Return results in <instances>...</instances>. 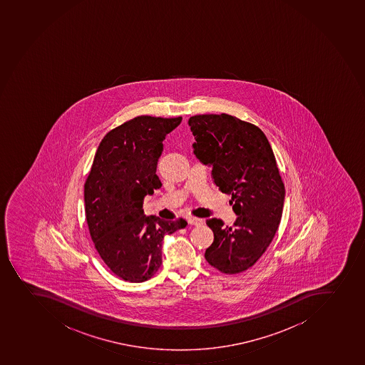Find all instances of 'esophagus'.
<instances>
[{
    "label": "esophagus",
    "mask_w": 365,
    "mask_h": 365,
    "mask_svg": "<svg viewBox=\"0 0 365 365\" xmlns=\"http://www.w3.org/2000/svg\"><path fill=\"white\" fill-rule=\"evenodd\" d=\"M187 223L190 225H203V220L197 217H187Z\"/></svg>",
    "instance_id": "obj_1"
}]
</instances>
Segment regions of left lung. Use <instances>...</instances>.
<instances>
[{"label":"left lung","instance_id":"left-lung-1","mask_svg":"<svg viewBox=\"0 0 365 365\" xmlns=\"http://www.w3.org/2000/svg\"><path fill=\"white\" fill-rule=\"evenodd\" d=\"M187 124L195 156L212 169L214 183L231 195L237 215L232 227L207 220L214 242L205 259L225 274H238L261 257L281 222L285 189L274 151L259 128L231 115H196Z\"/></svg>","mask_w":365,"mask_h":365}]
</instances>
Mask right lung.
<instances>
[{"label":"right lung","instance_id":"add662e5","mask_svg":"<svg viewBox=\"0 0 365 365\" xmlns=\"http://www.w3.org/2000/svg\"><path fill=\"white\" fill-rule=\"evenodd\" d=\"M182 118L138 116L109 131L101 140L84 184L91 240L118 277L140 283L162 264L165 235L187 225L144 215L143 200L162 187L156 175L163 140Z\"/></svg>","mask_w":365,"mask_h":365}]
</instances>
